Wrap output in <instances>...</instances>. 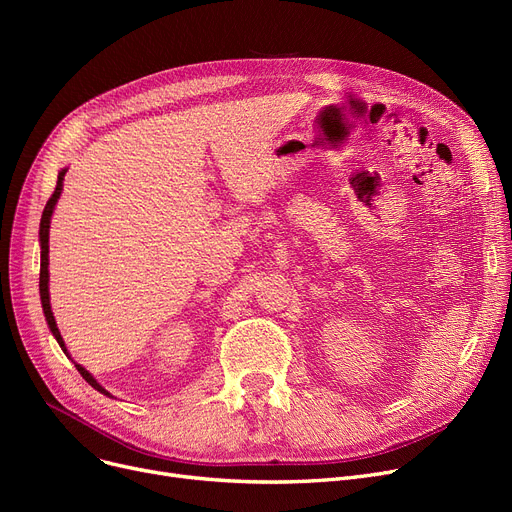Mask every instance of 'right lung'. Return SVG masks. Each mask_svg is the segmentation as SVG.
<instances>
[{
	"instance_id": "obj_1",
	"label": "right lung",
	"mask_w": 512,
	"mask_h": 512,
	"mask_svg": "<svg viewBox=\"0 0 512 512\" xmlns=\"http://www.w3.org/2000/svg\"><path fill=\"white\" fill-rule=\"evenodd\" d=\"M64 174H66V170H62V172H60V176H58V184H56V191H53V195L49 197V201H47V205H45V209H43V215H41V226H39V238H41V274H39V292H41V305H43V313H45V319H47V326H49L51 334L56 336L58 344L62 346V351L66 353V346H64L62 334H60L58 324H56V319H53V313H51V305H49V286H47V282H49V272H47V265H49V259H47V253H49V220H51L53 207H56V203H58V199H60V193H62V180H64ZM76 369H78V373L83 375V378H85V380H87V382H89L97 392L110 396V392L103 390V388L95 382V378H93V375H91L85 367L76 365Z\"/></svg>"
}]
</instances>
